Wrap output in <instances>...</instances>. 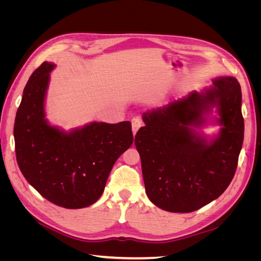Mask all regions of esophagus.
Returning <instances> with one entry per match:
<instances>
[{
    "instance_id": "esophagus-1",
    "label": "esophagus",
    "mask_w": 261,
    "mask_h": 261,
    "mask_svg": "<svg viewBox=\"0 0 261 261\" xmlns=\"http://www.w3.org/2000/svg\"><path fill=\"white\" fill-rule=\"evenodd\" d=\"M141 125H143V122H141L139 117H134L133 118V120H132V129H133L134 135H136V133L141 127Z\"/></svg>"
}]
</instances>
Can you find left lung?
Here are the masks:
<instances>
[{"mask_svg":"<svg viewBox=\"0 0 261 261\" xmlns=\"http://www.w3.org/2000/svg\"><path fill=\"white\" fill-rule=\"evenodd\" d=\"M219 108L220 135L208 145L188 127L203 112ZM241 85L234 77L213 81L204 94L144 113L135 136L148 198L171 212H193L217 199L232 181L244 140Z\"/></svg>","mask_w":261,"mask_h":261,"instance_id":"8db88e82","label":"left lung"}]
</instances>
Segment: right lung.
I'll use <instances>...</instances> for the list:
<instances>
[{
    "label": "right lung",
    "instance_id": "1",
    "mask_svg": "<svg viewBox=\"0 0 261 261\" xmlns=\"http://www.w3.org/2000/svg\"><path fill=\"white\" fill-rule=\"evenodd\" d=\"M54 65L43 62L23 89L14 124L18 167L45 199L67 209L96 202L115 161L133 144L130 122H94L69 134L44 120L43 102Z\"/></svg>",
    "mask_w": 261,
    "mask_h": 261
}]
</instances>
